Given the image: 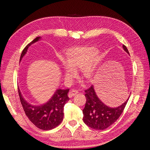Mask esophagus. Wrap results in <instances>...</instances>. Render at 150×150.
I'll list each match as a JSON object with an SVG mask.
<instances>
[{
  "label": "esophagus",
  "mask_w": 150,
  "mask_h": 150,
  "mask_svg": "<svg viewBox=\"0 0 150 150\" xmlns=\"http://www.w3.org/2000/svg\"><path fill=\"white\" fill-rule=\"evenodd\" d=\"M77 93H78V91H76L75 90H70L69 92L68 97L69 98H71V97H73V96H74V95H75L76 94H77Z\"/></svg>",
  "instance_id": "obj_1"
}]
</instances>
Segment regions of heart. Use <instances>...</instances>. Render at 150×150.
<instances>
[{"mask_svg": "<svg viewBox=\"0 0 150 150\" xmlns=\"http://www.w3.org/2000/svg\"><path fill=\"white\" fill-rule=\"evenodd\" d=\"M102 56L96 47L82 45L70 47L65 53L64 74L66 80L75 77V69H79L81 77L90 81L95 78L100 66Z\"/></svg>", "mask_w": 150, "mask_h": 150, "instance_id": "obj_1", "label": "heart"}]
</instances>
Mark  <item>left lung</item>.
Listing matches in <instances>:
<instances>
[{
  "label": "left lung",
  "mask_w": 150,
  "mask_h": 150,
  "mask_svg": "<svg viewBox=\"0 0 150 150\" xmlns=\"http://www.w3.org/2000/svg\"><path fill=\"white\" fill-rule=\"evenodd\" d=\"M123 49L129 54L126 46L123 45ZM84 91L86 102L82 110L83 121L87 126L95 129L103 130L113 124L121 115L128 101V98L120 106L110 108L98 98L93 85Z\"/></svg>",
  "instance_id": "obj_1"
}]
</instances>
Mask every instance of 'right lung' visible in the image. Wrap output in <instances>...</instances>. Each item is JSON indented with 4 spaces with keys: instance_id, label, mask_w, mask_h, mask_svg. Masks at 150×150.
<instances>
[{
    "instance_id": "right-lung-1",
    "label": "right lung",
    "mask_w": 150,
    "mask_h": 150,
    "mask_svg": "<svg viewBox=\"0 0 150 150\" xmlns=\"http://www.w3.org/2000/svg\"><path fill=\"white\" fill-rule=\"evenodd\" d=\"M40 38H35L25 47L21 53L20 61L26 54L28 47L39 40ZM18 92L26 115L37 128L42 130H50L56 128L62 122L64 117V106L69 100L68 96L69 89H58L48 102L38 106H33L26 102L22 97L18 88Z\"/></svg>"
}]
</instances>
